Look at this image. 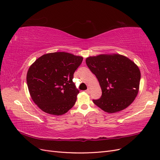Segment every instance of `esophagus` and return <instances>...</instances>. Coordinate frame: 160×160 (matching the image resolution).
<instances>
[{"label": "esophagus", "mask_w": 160, "mask_h": 160, "mask_svg": "<svg viewBox=\"0 0 160 160\" xmlns=\"http://www.w3.org/2000/svg\"><path fill=\"white\" fill-rule=\"evenodd\" d=\"M90 91H91V90H90V88H88V89H87L86 91H85V92L87 93H90Z\"/></svg>", "instance_id": "esophagus-1"}]
</instances>
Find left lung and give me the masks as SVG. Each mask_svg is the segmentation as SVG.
I'll use <instances>...</instances> for the list:
<instances>
[{
    "label": "left lung",
    "mask_w": 160,
    "mask_h": 160,
    "mask_svg": "<svg viewBox=\"0 0 160 160\" xmlns=\"http://www.w3.org/2000/svg\"><path fill=\"white\" fill-rule=\"evenodd\" d=\"M86 64L98 78L102 95L93 103L113 113L127 108L136 98L141 79L138 66L127 57L113 53L90 56Z\"/></svg>",
    "instance_id": "obj_1"
}]
</instances>
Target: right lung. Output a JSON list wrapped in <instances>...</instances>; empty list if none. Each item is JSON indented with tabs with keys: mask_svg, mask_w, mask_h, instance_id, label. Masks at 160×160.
I'll use <instances>...</instances> for the list:
<instances>
[{
	"mask_svg": "<svg viewBox=\"0 0 160 160\" xmlns=\"http://www.w3.org/2000/svg\"><path fill=\"white\" fill-rule=\"evenodd\" d=\"M82 61L81 56L55 52L42 55L30 66L27 74L28 91L42 111L61 115L73 107L79 91L72 79Z\"/></svg>",
	"mask_w": 160,
	"mask_h": 160,
	"instance_id": "add662e5",
	"label": "right lung"
}]
</instances>
